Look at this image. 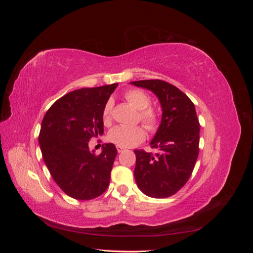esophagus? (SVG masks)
Listing matches in <instances>:
<instances>
[{
  "label": "esophagus",
  "instance_id": "obj_1",
  "mask_svg": "<svg viewBox=\"0 0 253 253\" xmlns=\"http://www.w3.org/2000/svg\"><path fill=\"white\" fill-rule=\"evenodd\" d=\"M126 149L125 148H122V147H117V151H118V153H121V152H124Z\"/></svg>",
  "mask_w": 253,
  "mask_h": 253
}]
</instances>
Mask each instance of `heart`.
<instances>
[{
    "label": "heart",
    "instance_id": "heart-1",
    "mask_svg": "<svg viewBox=\"0 0 253 253\" xmlns=\"http://www.w3.org/2000/svg\"><path fill=\"white\" fill-rule=\"evenodd\" d=\"M125 97L135 109L140 111V119L147 128H149L150 131H154L158 125V115L154 110L149 108L151 104L150 97L140 89H129L125 94ZM112 109V101L106 102L103 109V119L105 124H109L111 120ZM108 138L111 142L118 145V147L131 148L145 138V132L140 126H117L111 129Z\"/></svg>",
    "mask_w": 253,
    "mask_h": 253
}]
</instances>
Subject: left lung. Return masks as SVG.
I'll return each mask as SVG.
<instances>
[{
	"label": "left lung",
	"mask_w": 253,
	"mask_h": 253,
	"mask_svg": "<svg viewBox=\"0 0 253 253\" xmlns=\"http://www.w3.org/2000/svg\"><path fill=\"white\" fill-rule=\"evenodd\" d=\"M154 94L162 106V122L150 144L154 155L135 150L137 186L150 197H169L190 178L198 156L200 122L193 102L180 89L162 80L129 82Z\"/></svg>",
	"instance_id": "obj_1"
}]
</instances>
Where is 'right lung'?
<instances>
[{
    "label": "right lung",
    "instance_id": "obj_1",
    "mask_svg": "<svg viewBox=\"0 0 253 253\" xmlns=\"http://www.w3.org/2000/svg\"><path fill=\"white\" fill-rule=\"evenodd\" d=\"M118 83L80 88L53 103L42 120L39 144L53 180L75 200L88 201L108 188L117 149L104 143L99 155L91 137L103 134V109Z\"/></svg>",
    "mask_w": 253,
    "mask_h": 253
}]
</instances>
